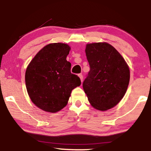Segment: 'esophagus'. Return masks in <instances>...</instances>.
<instances>
[{
    "instance_id": "34e87169",
    "label": "esophagus",
    "mask_w": 151,
    "mask_h": 151,
    "mask_svg": "<svg viewBox=\"0 0 151 151\" xmlns=\"http://www.w3.org/2000/svg\"><path fill=\"white\" fill-rule=\"evenodd\" d=\"M78 76H79V78H80V80H81V82L83 81V76H82V74H78Z\"/></svg>"
}]
</instances>
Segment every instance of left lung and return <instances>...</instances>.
I'll return each instance as SVG.
<instances>
[{"mask_svg": "<svg viewBox=\"0 0 151 151\" xmlns=\"http://www.w3.org/2000/svg\"><path fill=\"white\" fill-rule=\"evenodd\" d=\"M85 52L90 71L82 84L83 89L93 107L106 111L116 106L127 92L129 66L109 43L87 44Z\"/></svg>", "mask_w": 151, "mask_h": 151, "instance_id": "8db88e82", "label": "left lung"}]
</instances>
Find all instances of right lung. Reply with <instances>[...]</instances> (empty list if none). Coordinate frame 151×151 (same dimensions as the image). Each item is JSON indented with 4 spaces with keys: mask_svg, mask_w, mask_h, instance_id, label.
<instances>
[{
    "mask_svg": "<svg viewBox=\"0 0 151 151\" xmlns=\"http://www.w3.org/2000/svg\"><path fill=\"white\" fill-rule=\"evenodd\" d=\"M70 47L51 43L43 47L29 64L25 84L32 102L42 110L55 113L67 104L73 88L81 84L80 78L71 73L66 58Z\"/></svg>",
    "mask_w": 151,
    "mask_h": 151,
    "instance_id": "obj_1",
    "label": "right lung"
}]
</instances>
